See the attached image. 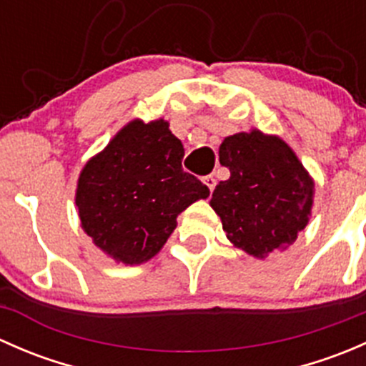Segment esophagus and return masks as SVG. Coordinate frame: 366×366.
<instances>
[{"mask_svg": "<svg viewBox=\"0 0 366 366\" xmlns=\"http://www.w3.org/2000/svg\"><path fill=\"white\" fill-rule=\"evenodd\" d=\"M202 182H204L205 186L210 189V193H212L214 186H216V179H214L212 175H205V177H202Z\"/></svg>", "mask_w": 366, "mask_h": 366, "instance_id": "esophagus-1", "label": "esophagus"}]
</instances>
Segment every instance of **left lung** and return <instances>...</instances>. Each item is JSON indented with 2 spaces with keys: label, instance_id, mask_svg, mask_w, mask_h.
<instances>
[{
  "label": "left lung",
  "instance_id": "1",
  "mask_svg": "<svg viewBox=\"0 0 366 366\" xmlns=\"http://www.w3.org/2000/svg\"><path fill=\"white\" fill-rule=\"evenodd\" d=\"M219 162L230 169L210 198L235 248L265 258L294 244L313 205V180L294 150L258 129L223 139Z\"/></svg>",
  "mask_w": 366,
  "mask_h": 366
}]
</instances>
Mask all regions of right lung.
<instances>
[{
    "instance_id": "add662e5",
    "label": "right lung",
    "mask_w": 366,
    "mask_h": 366,
    "mask_svg": "<svg viewBox=\"0 0 366 366\" xmlns=\"http://www.w3.org/2000/svg\"><path fill=\"white\" fill-rule=\"evenodd\" d=\"M184 147L166 120L129 122L77 180L81 227L113 260L143 264L161 252L177 216L209 187L182 169Z\"/></svg>"
}]
</instances>
